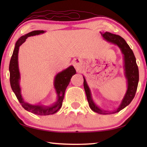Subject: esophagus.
Wrapping results in <instances>:
<instances>
[{
	"label": "esophagus",
	"mask_w": 147,
	"mask_h": 147,
	"mask_svg": "<svg viewBox=\"0 0 147 147\" xmlns=\"http://www.w3.org/2000/svg\"><path fill=\"white\" fill-rule=\"evenodd\" d=\"M72 64L76 70H79L82 66V62L79 59H75L72 62Z\"/></svg>",
	"instance_id": "34e87169"
}]
</instances>
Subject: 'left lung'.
<instances>
[{"instance_id":"1","label":"left lung","mask_w":147,"mask_h":147,"mask_svg":"<svg viewBox=\"0 0 147 147\" xmlns=\"http://www.w3.org/2000/svg\"><path fill=\"white\" fill-rule=\"evenodd\" d=\"M105 40L107 42L117 45L120 48L121 51L124 55V74L127 80V88L124 95L123 99L122 100L120 105L116 110L112 111H108L102 110L96 105L93 102L91 92L89 87L87 85L85 77L83 76L84 82L83 86L85 88V91L86 95V98L88 100V104L90 109L93 111L100 114H114L119 112L122 109L125 108L133 100L135 96V93L138 87V81H139V71L138 65L136 64L135 56L133 54V52L129 46L127 45L126 42L121 36L112 34L109 32H105L104 33H101Z\"/></svg>"}]
</instances>
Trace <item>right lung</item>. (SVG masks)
Segmentation results:
<instances>
[{
    "label": "right lung",
    "mask_w": 147,
    "mask_h": 147,
    "mask_svg": "<svg viewBox=\"0 0 147 147\" xmlns=\"http://www.w3.org/2000/svg\"><path fill=\"white\" fill-rule=\"evenodd\" d=\"M45 33L43 30H36L22 36L16 43L15 47L12 53L9 64L10 72V83L12 91L16 96L18 100L25 110L32 113L40 115L53 114L57 112L62 107L65 89L70 82L71 77L76 74V70L73 65L59 73L55 76L54 82L55 91L57 94V100L55 104L51 106H43L41 105H32L25 102L22 97L20 86V73L18 67V52L20 47L26 41L28 37L35 36Z\"/></svg>",
    "instance_id": "right-lung-1"
}]
</instances>
